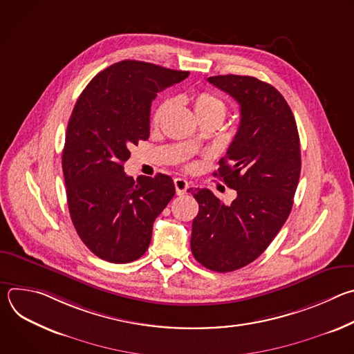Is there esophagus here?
<instances>
[{
    "instance_id": "1",
    "label": "esophagus",
    "mask_w": 354,
    "mask_h": 354,
    "mask_svg": "<svg viewBox=\"0 0 354 354\" xmlns=\"http://www.w3.org/2000/svg\"><path fill=\"white\" fill-rule=\"evenodd\" d=\"M174 185H175V190H176V194H185L189 189V183L187 180H185L183 178H175L174 179Z\"/></svg>"
}]
</instances>
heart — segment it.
Instances as JSON below:
<instances>
[{
  "mask_svg": "<svg viewBox=\"0 0 354 354\" xmlns=\"http://www.w3.org/2000/svg\"><path fill=\"white\" fill-rule=\"evenodd\" d=\"M171 106H172V100L167 99L156 109V112L153 115L154 126H157L162 120V118L167 115V112L171 109ZM193 109H194V113L197 115V118L218 116L223 119L225 115L227 106L224 104V100L221 97H218L217 95H214L213 92L201 91L193 96Z\"/></svg>",
  "mask_w": 354,
  "mask_h": 354,
  "instance_id": "heart-1",
  "label": "heart"
}]
</instances>
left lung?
<instances>
[{
    "instance_id": "left-lung-1",
    "label": "left lung",
    "mask_w": 354,
    "mask_h": 354,
    "mask_svg": "<svg viewBox=\"0 0 354 354\" xmlns=\"http://www.w3.org/2000/svg\"><path fill=\"white\" fill-rule=\"evenodd\" d=\"M209 82L239 105L241 122L214 176L236 190L231 205L209 189H194L198 213L190 248L205 268L225 273L259 258L286 223L301 172L294 115L270 84L248 75H216Z\"/></svg>"
}]
</instances>
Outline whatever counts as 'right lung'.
Masks as SVG:
<instances>
[{"instance_id":"1","label":"right lung","mask_w":354,"mask_h":354,"mask_svg":"<svg viewBox=\"0 0 354 354\" xmlns=\"http://www.w3.org/2000/svg\"><path fill=\"white\" fill-rule=\"evenodd\" d=\"M189 71L124 60L100 71L68 120L63 174L73 224L93 254L112 263L141 258L153 224L175 194L171 176L124 174L130 148L149 136L151 102Z\"/></svg>"}]
</instances>
